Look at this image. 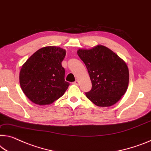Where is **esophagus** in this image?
I'll use <instances>...</instances> for the list:
<instances>
[{
  "label": "esophagus",
  "mask_w": 151,
  "mask_h": 151,
  "mask_svg": "<svg viewBox=\"0 0 151 151\" xmlns=\"http://www.w3.org/2000/svg\"><path fill=\"white\" fill-rule=\"evenodd\" d=\"M73 84H75V85H78L79 84V81L78 80H76L75 82H73Z\"/></svg>",
  "instance_id": "esophagus-1"
}]
</instances>
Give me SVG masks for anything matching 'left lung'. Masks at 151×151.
<instances>
[{
    "mask_svg": "<svg viewBox=\"0 0 151 151\" xmlns=\"http://www.w3.org/2000/svg\"><path fill=\"white\" fill-rule=\"evenodd\" d=\"M78 56L86 66L92 89L86 93L94 105L111 106L126 93L129 83V70L125 61L105 46L78 50Z\"/></svg>",
    "mask_w": 151,
    "mask_h": 151,
    "instance_id": "left-lung-1",
    "label": "left lung"
}]
</instances>
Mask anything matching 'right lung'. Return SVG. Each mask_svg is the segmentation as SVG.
Returning a JSON list of instances; mask_svg holds the SVG:
<instances>
[{
	"instance_id": "right-lung-1",
	"label": "right lung",
	"mask_w": 151,
	"mask_h": 151,
	"mask_svg": "<svg viewBox=\"0 0 151 151\" xmlns=\"http://www.w3.org/2000/svg\"><path fill=\"white\" fill-rule=\"evenodd\" d=\"M65 55L63 48L45 46L34 52L22 65L21 88L34 103L50 105L68 88L69 83L65 81V69L61 65Z\"/></svg>"
}]
</instances>
